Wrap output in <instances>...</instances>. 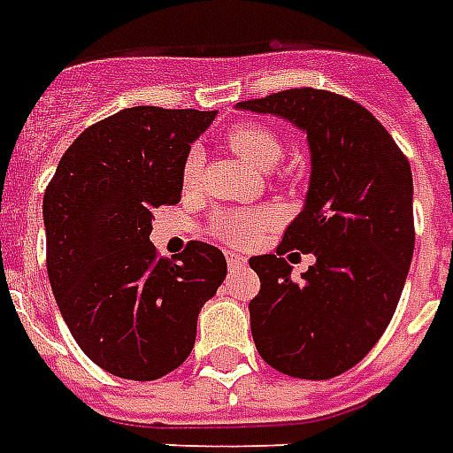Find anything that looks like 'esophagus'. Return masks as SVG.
Segmentation results:
<instances>
[{"instance_id": "obj_1", "label": "esophagus", "mask_w": 453, "mask_h": 453, "mask_svg": "<svg viewBox=\"0 0 453 453\" xmlns=\"http://www.w3.org/2000/svg\"><path fill=\"white\" fill-rule=\"evenodd\" d=\"M248 257H243L241 253H234V250H226V265L229 267H239V265H246Z\"/></svg>"}]
</instances>
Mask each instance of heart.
Listing matches in <instances>:
<instances>
[{
  "label": "heart",
  "mask_w": 453,
  "mask_h": 453,
  "mask_svg": "<svg viewBox=\"0 0 453 453\" xmlns=\"http://www.w3.org/2000/svg\"><path fill=\"white\" fill-rule=\"evenodd\" d=\"M224 141L234 152H239L241 157L248 159L250 165L267 169L277 165L284 155V142L272 128L263 124H236L231 126ZM200 172H203V152L193 148L183 159V186L193 188L198 186ZM274 224L272 210H224L214 214L212 234L229 246H248L253 243L265 229H270Z\"/></svg>",
  "instance_id": "b5f03b06"
}]
</instances>
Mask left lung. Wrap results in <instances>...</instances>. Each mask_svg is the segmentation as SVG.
<instances>
[{
	"label": "left lung",
	"instance_id": "8db88e82",
	"mask_svg": "<svg viewBox=\"0 0 453 453\" xmlns=\"http://www.w3.org/2000/svg\"><path fill=\"white\" fill-rule=\"evenodd\" d=\"M239 107L294 121L312 155L303 212L277 255L250 257L260 277L248 305L255 349L284 375L329 380L368 356L396 311L416 246L411 165L387 128L343 95L294 88ZM291 250L316 255L301 280L283 257Z\"/></svg>",
	"mask_w": 453,
	"mask_h": 453
}]
</instances>
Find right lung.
Returning a JSON list of instances; mask_svg holds the SVG:
<instances>
[{
    "label": "right lung",
    "mask_w": 453,
    "mask_h": 453,
    "mask_svg": "<svg viewBox=\"0 0 453 453\" xmlns=\"http://www.w3.org/2000/svg\"><path fill=\"white\" fill-rule=\"evenodd\" d=\"M214 111L131 107L88 126L45 190L47 274L61 318L95 365L150 382L196 343L198 312L226 277L219 248L172 260L150 243L155 207L181 200L183 159Z\"/></svg>",
    "instance_id": "right-lung-1"
}]
</instances>
